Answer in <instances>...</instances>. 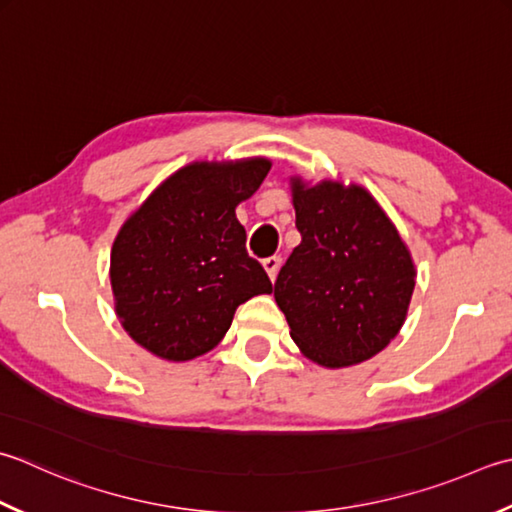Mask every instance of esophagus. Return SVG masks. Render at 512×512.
Here are the masks:
<instances>
[{"mask_svg": "<svg viewBox=\"0 0 512 512\" xmlns=\"http://www.w3.org/2000/svg\"><path fill=\"white\" fill-rule=\"evenodd\" d=\"M262 266H264V270L268 273L270 282H275L277 273H279V266H282V259H279V257H268V259H264Z\"/></svg>", "mask_w": 512, "mask_h": 512, "instance_id": "1", "label": "esophagus"}]
</instances>
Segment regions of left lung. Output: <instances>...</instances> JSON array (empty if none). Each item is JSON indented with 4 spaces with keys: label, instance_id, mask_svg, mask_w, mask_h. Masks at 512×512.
<instances>
[{
    "label": "left lung",
    "instance_id": "1",
    "mask_svg": "<svg viewBox=\"0 0 512 512\" xmlns=\"http://www.w3.org/2000/svg\"><path fill=\"white\" fill-rule=\"evenodd\" d=\"M302 235L275 282L299 350L324 368L362 364L402 330L415 262L386 210L359 184L290 177Z\"/></svg>",
    "mask_w": 512,
    "mask_h": 512
}]
</instances>
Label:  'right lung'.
<instances>
[{"instance_id": "right-lung-1", "label": "right lung", "mask_w": 512, "mask_h": 512, "mask_svg": "<svg viewBox=\"0 0 512 512\" xmlns=\"http://www.w3.org/2000/svg\"><path fill=\"white\" fill-rule=\"evenodd\" d=\"M268 170V157L193 162L126 217L110 248V288L117 319L148 353L177 364L202 357L239 304L273 293L235 217Z\"/></svg>"}]
</instances>
